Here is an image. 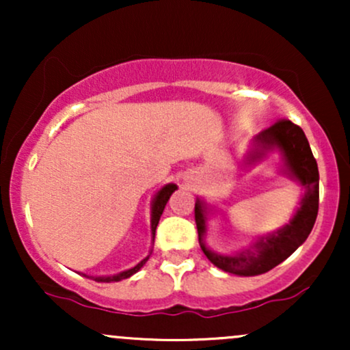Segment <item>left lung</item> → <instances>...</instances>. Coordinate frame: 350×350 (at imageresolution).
I'll return each mask as SVG.
<instances>
[{
    "mask_svg": "<svg viewBox=\"0 0 350 350\" xmlns=\"http://www.w3.org/2000/svg\"><path fill=\"white\" fill-rule=\"evenodd\" d=\"M278 148L283 152L288 174L303 184L306 192L301 199V207L286 227L270 237H262L253 250H245L239 255H219L208 250L202 237L206 232V206L198 200L194 207L196 226L202 252L220 270L239 276H255L270 271L276 265L288 258L299 247L314 227L317 208H319V171L309 148L308 138L298 124L281 118L271 126L265 128L255 138V151L250 154L252 161L265 156V151Z\"/></svg>",
    "mask_w": 350,
    "mask_h": 350,
    "instance_id": "1",
    "label": "left lung"
}]
</instances>
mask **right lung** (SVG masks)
<instances>
[{"label":"right lung","mask_w":350,"mask_h":350,"mask_svg":"<svg viewBox=\"0 0 350 350\" xmlns=\"http://www.w3.org/2000/svg\"><path fill=\"white\" fill-rule=\"evenodd\" d=\"M176 189H178V186H176V184H166V186H164V187L161 189V191H159L158 194H156L154 200H152V214H151V232H152V239H154L156 227H158L159 219H161V214H163L164 207H166L167 200H170L171 194L176 191ZM148 258H150V256H146V258H144L143 262H139L138 265H136V267L130 268V270H126V271L118 273V275H113V276H95L94 280H95V281H103V283H110V281H120V280H124V278H130L131 275H135V273L138 271L139 268H142L143 265L148 262Z\"/></svg>","instance_id":"obj_1"}]
</instances>
